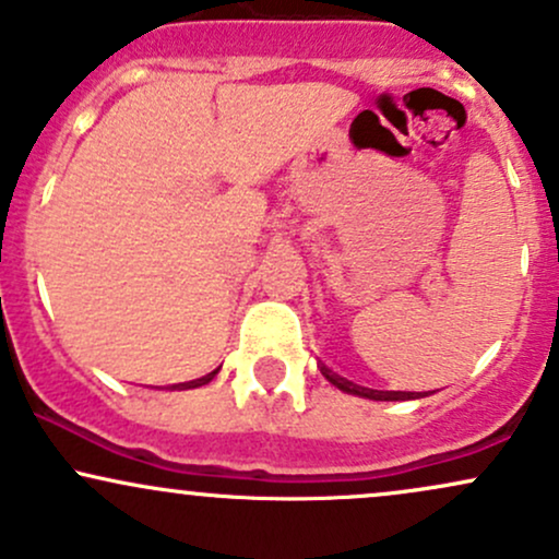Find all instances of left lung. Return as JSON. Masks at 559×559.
<instances>
[{"label": "left lung", "mask_w": 559, "mask_h": 559, "mask_svg": "<svg viewBox=\"0 0 559 559\" xmlns=\"http://www.w3.org/2000/svg\"><path fill=\"white\" fill-rule=\"evenodd\" d=\"M318 368H320V373L329 378L333 386L342 389L344 394L362 396V400H373V402H404V400H420V396H426V391H378V389H368V386H357V383L346 381V378L333 373V370L325 368L323 362H320Z\"/></svg>", "instance_id": "1"}]
</instances>
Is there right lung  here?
Instances as JSON below:
<instances>
[{"mask_svg": "<svg viewBox=\"0 0 559 559\" xmlns=\"http://www.w3.org/2000/svg\"><path fill=\"white\" fill-rule=\"evenodd\" d=\"M217 370H213V373L202 376V378H194V381H183V383H173V386H168L170 391H186V389H197V386H204V383H210L215 378Z\"/></svg>", "mask_w": 559, "mask_h": 559, "instance_id": "add662e5", "label": "right lung"}]
</instances>
